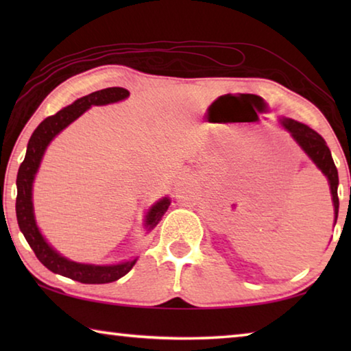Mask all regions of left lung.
<instances>
[{"label": "left lung", "mask_w": 351, "mask_h": 351, "mask_svg": "<svg viewBox=\"0 0 351 351\" xmlns=\"http://www.w3.org/2000/svg\"><path fill=\"white\" fill-rule=\"evenodd\" d=\"M283 127L293 134L297 144H299L304 152L313 159V162L322 170V173L328 178L332 204H335V218L337 219V212H339V198H337V184H339V176H337V169L332 162L330 148L326 147L322 136L317 134L310 127L304 123L295 122L293 119H283Z\"/></svg>", "instance_id": "8db88e82"}]
</instances>
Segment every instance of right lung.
Masks as SVG:
<instances>
[{"mask_svg": "<svg viewBox=\"0 0 351 351\" xmlns=\"http://www.w3.org/2000/svg\"><path fill=\"white\" fill-rule=\"evenodd\" d=\"M130 96L125 88H105L96 93L88 94L85 97L77 99L73 105L66 106L57 112L54 116L46 117L40 125L35 128L31 139L27 144V152L25 161L21 162L19 169V176H16V219H19L20 230L25 235L29 246L37 255V258L43 263L47 269L56 272V274L73 278L80 283H111L123 277L133 268L136 260L125 261L121 265H110V266H96V265H83L75 263L68 258L62 257L60 254L56 252L41 237L40 230L35 224L34 209H32V182L35 173H37L38 165L46 147L56 136L66 128L71 122H74L77 117L82 116L91 105H106ZM170 206L169 198H162L154 204L150 212L147 213L145 226L148 230L153 229L158 224L159 219L167 212Z\"/></svg>", "mask_w": 351, "mask_h": 351, "instance_id": "add662e5", "label": "right lung"}]
</instances>
